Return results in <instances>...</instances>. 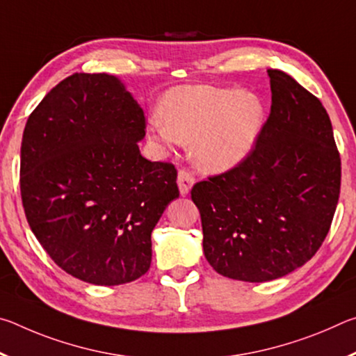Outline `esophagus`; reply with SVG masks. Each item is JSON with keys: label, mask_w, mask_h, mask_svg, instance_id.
<instances>
[{"label": "esophagus", "mask_w": 356, "mask_h": 356, "mask_svg": "<svg viewBox=\"0 0 356 356\" xmlns=\"http://www.w3.org/2000/svg\"><path fill=\"white\" fill-rule=\"evenodd\" d=\"M177 184H179L180 195L185 196L188 195L193 184H195V177L191 176V172L188 170L182 168V170H179V174H177Z\"/></svg>", "instance_id": "obj_1"}]
</instances>
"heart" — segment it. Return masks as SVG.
<instances>
[{"label":"heart","mask_w":356,"mask_h":356,"mask_svg":"<svg viewBox=\"0 0 356 356\" xmlns=\"http://www.w3.org/2000/svg\"><path fill=\"white\" fill-rule=\"evenodd\" d=\"M150 122V138L161 147L193 141L202 170L225 172L238 166L256 147L265 124L259 95L234 88L180 86L171 89Z\"/></svg>","instance_id":"obj_1"}]
</instances>
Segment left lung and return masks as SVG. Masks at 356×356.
Masks as SVG:
<instances>
[{
	"mask_svg": "<svg viewBox=\"0 0 356 356\" xmlns=\"http://www.w3.org/2000/svg\"><path fill=\"white\" fill-rule=\"evenodd\" d=\"M267 74L272 108L256 147L191 188L209 264L248 282L308 262L327 237L341 190V156L322 102L284 72Z\"/></svg>",
	"mask_w": 356,
	"mask_h": 356,
	"instance_id": "obj_1",
	"label": "left lung"
}]
</instances>
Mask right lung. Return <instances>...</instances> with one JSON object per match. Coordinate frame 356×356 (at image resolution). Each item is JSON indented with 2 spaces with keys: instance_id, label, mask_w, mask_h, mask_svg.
I'll use <instances>...</instances> for the list:
<instances>
[{
  "instance_id": "right-lung-1",
  "label": "right lung",
  "mask_w": 356,
  "mask_h": 356,
  "mask_svg": "<svg viewBox=\"0 0 356 356\" xmlns=\"http://www.w3.org/2000/svg\"><path fill=\"white\" fill-rule=\"evenodd\" d=\"M143 108L119 78L74 74L28 118L20 191L29 227L56 265L84 282L135 281L152 261L150 234L179 197L172 163L149 161Z\"/></svg>"
}]
</instances>
